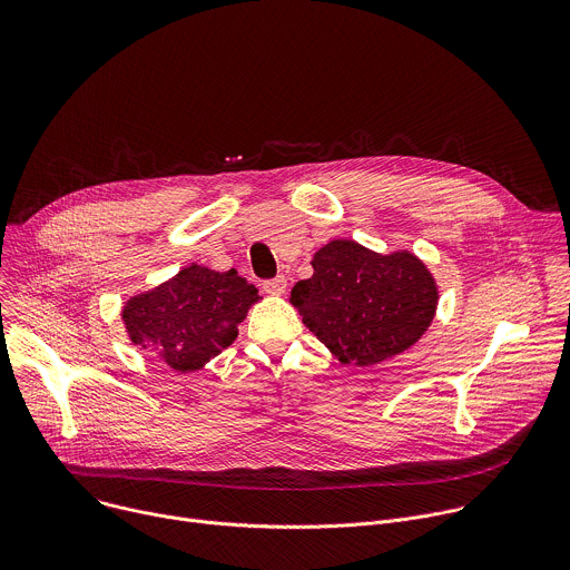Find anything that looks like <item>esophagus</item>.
Wrapping results in <instances>:
<instances>
[{
    "label": "esophagus",
    "mask_w": 570,
    "mask_h": 570,
    "mask_svg": "<svg viewBox=\"0 0 570 570\" xmlns=\"http://www.w3.org/2000/svg\"><path fill=\"white\" fill-rule=\"evenodd\" d=\"M264 291L271 293V295H282L286 291V277L284 275H277L273 279H266L264 282Z\"/></svg>",
    "instance_id": "obj_1"
}]
</instances>
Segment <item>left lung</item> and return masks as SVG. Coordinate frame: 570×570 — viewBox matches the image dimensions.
<instances>
[{
	"label": "left lung",
	"mask_w": 570,
	"mask_h": 570,
	"mask_svg": "<svg viewBox=\"0 0 570 570\" xmlns=\"http://www.w3.org/2000/svg\"><path fill=\"white\" fill-rule=\"evenodd\" d=\"M311 266L313 275L293 286L291 304L341 363H383L431 327L440 295L413 253L379 255L336 238L313 255Z\"/></svg>",
	"instance_id": "8db88e82"
}]
</instances>
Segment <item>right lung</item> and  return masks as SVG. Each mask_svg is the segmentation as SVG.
Instances as JSON below:
<instances>
[{
	"label": "right lung",
	"mask_w": 570,
	"mask_h": 570,
	"mask_svg": "<svg viewBox=\"0 0 570 570\" xmlns=\"http://www.w3.org/2000/svg\"><path fill=\"white\" fill-rule=\"evenodd\" d=\"M259 299L236 271L191 264L169 282L130 297L121 311L128 338L171 370H200L238 336V322Z\"/></svg>",
	"instance_id": "add662e5"
}]
</instances>
